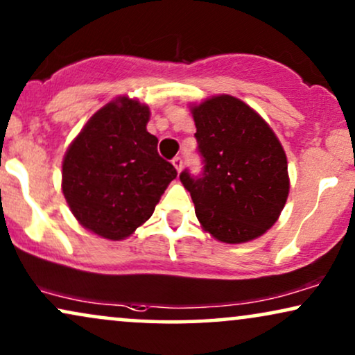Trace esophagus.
I'll return each mask as SVG.
<instances>
[{
	"mask_svg": "<svg viewBox=\"0 0 355 355\" xmlns=\"http://www.w3.org/2000/svg\"><path fill=\"white\" fill-rule=\"evenodd\" d=\"M172 164H173V167L177 168V172L180 173V172H182V167H183V160H182V157H175V159L172 160Z\"/></svg>",
	"mask_w": 355,
	"mask_h": 355,
	"instance_id": "obj_1",
	"label": "esophagus"
}]
</instances>
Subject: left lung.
Segmentation results:
<instances>
[{"label": "left lung", "instance_id": "left-lung-1", "mask_svg": "<svg viewBox=\"0 0 355 355\" xmlns=\"http://www.w3.org/2000/svg\"><path fill=\"white\" fill-rule=\"evenodd\" d=\"M205 170L180 175L201 227L226 244L266 234L286 203L288 162L267 121L239 98L216 95L190 105Z\"/></svg>", "mask_w": 355, "mask_h": 355}]
</instances>
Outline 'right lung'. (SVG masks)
Returning a JSON list of instances; mask_svg holds the SVG:
<instances>
[{
    "mask_svg": "<svg viewBox=\"0 0 355 355\" xmlns=\"http://www.w3.org/2000/svg\"><path fill=\"white\" fill-rule=\"evenodd\" d=\"M146 103L118 96L87 121L62 162V191L85 230L110 241L134 234L177 178L147 131Z\"/></svg>",
    "mask_w": 355,
    "mask_h": 355,
    "instance_id": "add662e5",
    "label": "right lung"
}]
</instances>
